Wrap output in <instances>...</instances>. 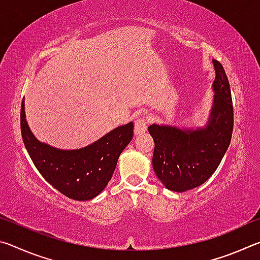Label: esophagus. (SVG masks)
Segmentation results:
<instances>
[{
  "label": "esophagus",
  "instance_id": "esophagus-1",
  "mask_svg": "<svg viewBox=\"0 0 260 260\" xmlns=\"http://www.w3.org/2000/svg\"><path fill=\"white\" fill-rule=\"evenodd\" d=\"M147 132V122L144 118H139L138 120L135 121L134 126V134L135 135H141L144 134Z\"/></svg>",
  "mask_w": 260,
  "mask_h": 260
}]
</instances>
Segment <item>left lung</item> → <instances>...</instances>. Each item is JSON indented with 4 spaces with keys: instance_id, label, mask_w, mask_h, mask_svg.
<instances>
[{
    "instance_id": "8db88e82",
    "label": "left lung",
    "mask_w": 260,
    "mask_h": 260,
    "mask_svg": "<svg viewBox=\"0 0 260 260\" xmlns=\"http://www.w3.org/2000/svg\"><path fill=\"white\" fill-rule=\"evenodd\" d=\"M213 100L204 125L152 124V167L169 190L183 192L209 180L230 147L233 125L231 87L222 65L212 59Z\"/></svg>"
}]
</instances>
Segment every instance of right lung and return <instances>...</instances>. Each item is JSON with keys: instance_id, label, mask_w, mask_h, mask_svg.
I'll list each match as a JSON object with an SVG mask.
<instances>
[{"instance_id": "1", "label": "right lung", "mask_w": 260, "mask_h": 260, "mask_svg": "<svg viewBox=\"0 0 260 260\" xmlns=\"http://www.w3.org/2000/svg\"><path fill=\"white\" fill-rule=\"evenodd\" d=\"M133 127L132 121L118 126L83 148H56L35 138L26 120L25 101L21 102V136L30 159L52 187L76 201H90L103 191L133 139Z\"/></svg>"}]
</instances>
